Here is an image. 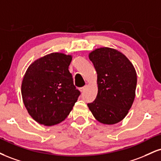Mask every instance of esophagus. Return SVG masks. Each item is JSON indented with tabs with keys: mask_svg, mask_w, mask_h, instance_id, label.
I'll return each mask as SVG.
<instances>
[{
	"mask_svg": "<svg viewBox=\"0 0 161 161\" xmlns=\"http://www.w3.org/2000/svg\"><path fill=\"white\" fill-rule=\"evenodd\" d=\"M86 88H87V86H84V87H82V88H79V91H80L81 92H85V90H86Z\"/></svg>",
	"mask_w": 161,
	"mask_h": 161,
	"instance_id": "34e87169",
	"label": "esophagus"
}]
</instances>
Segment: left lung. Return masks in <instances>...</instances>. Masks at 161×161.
Masks as SVG:
<instances>
[{
  "mask_svg": "<svg viewBox=\"0 0 161 161\" xmlns=\"http://www.w3.org/2000/svg\"><path fill=\"white\" fill-rule=\"evenodd\" d=\"M97 74V95L88 107L96 120L114 125L125 118L136 95V72L133 64L115 49L102 47L88 55Z\"/></svg>",
  "mask_w": 161,
  "mask_h": 161,
  "instance_id": "obj_1",
  "label": "left lung"
}]
</instances>
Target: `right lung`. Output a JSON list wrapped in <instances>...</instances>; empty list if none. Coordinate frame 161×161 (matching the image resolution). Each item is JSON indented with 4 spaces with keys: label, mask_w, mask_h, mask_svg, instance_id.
I'll use <instances>...</instances> for the list:
<instances>
[{
    "label": "right lung",
    "mask_w": 161,
    "mask_h": 161,
    "mask_svg": "<svg viewBox=\"0 0 161 161\" xmlns=\"http://www.w3.org/2000/svg\"><path fill=\"white\" fill-rule=\"evenodd\" d=\"M72 55L53 52L28 67L22 83V96L29 115L36 122L53 126L68 116L80 94L73 85L69 65Z\"/></svg>",
    "instance_id": "right-lung-1"
}]
</instances>
